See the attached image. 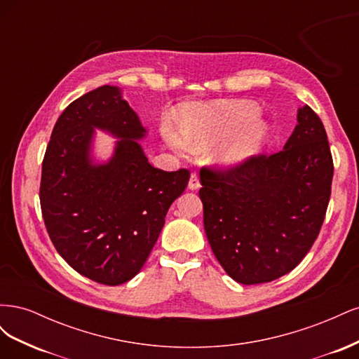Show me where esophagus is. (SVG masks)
I'll return each mask as SVG.
<instances>
[{"mask_svg":"<svg viewBox=\"0 0 359 359\" xmlns=\"http://www.w3.org/2000/svg\"><path fill=\"white\" fill-rule=\"evenodd\" d=\"M199 187H201V182H199L198 173H191L190 180H189V189H190V190H198Z\"/></svg>","mask_w":359,"mask_h":359,"instance_id":"34e87169","label":"esophagus"}]
</instances>
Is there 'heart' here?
Returning <instances> with one entry per match:
<instances>
[{
  "instance_id": "obj_1",
  "label": "heart",
  "mask_w": 359,
  "mask_h": 359,
  "mask_svg": "<svg viewBox=\"0 0 359 359\" xmlns=\"http://www.w3.org/2000/svg\"><path fill=\"white\" fill-rule=\"evenodd\" d=\"M253 102H215L211 104H186L180 112V133L165 126L163 137L178 153L206 149L236 136L223 147L217 161L235 166L257 153L268 135V124L259 118Z\"/></svg>"
}]
</instances>
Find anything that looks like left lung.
I'll list each match as a JSON object with an SVG mask.
<instances>
[{
  "label": "left lung",
  "instance_id": "8db88e82",
  "mask_svg": "<svg viewBox=\"0 0 359 359\" xmlns=\"http://www.w3.org/2000/svg\"><path fill=\"white\" fill-rule=\"evenodd\" d=\"M280 153L227 170L201 169L203 227L223 269L241 285L295 268L320 232L334 175L327 132L310 106Z\"/></svg>",
  "mask_w": 359,
  "mask_h": 359
}]
</instances>
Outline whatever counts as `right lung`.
<instances>
[{
    "mask_svg": "<svg viewBox=\"0 0 359 359\" xmlns=\"http://www.w3.org/2000/svg\"><path fill=\"white\" fill-rule=\"evenodd\" d=\"M95 128L118 137L106 163L90 158ZM145 135L121 90L103 85L64 109L43 158L40 205L50 241L100 285H123L139 273L190 178L187 169L151 166L137 142Z\"/></svg>",
    "mask_w": 359,
    "mask_h": 359,
    "instance_id": "obj_1",
    "label": "right lung"
}]
</instances>
